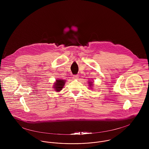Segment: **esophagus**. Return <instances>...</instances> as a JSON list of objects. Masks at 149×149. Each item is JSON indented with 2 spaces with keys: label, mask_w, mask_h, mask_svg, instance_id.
<instances>
[{
  "label": "esophagus",
  "mask_w": 149,
  "mask_h": 149,
  "mask_svg": "<svg viewBox=\"0 0 149 149\" xmlns=\"http://www.w3.org/2000/svg\"><path fill=\"white\" fill-rule=\"evenodd\" d=\"M79 78V76L76 74V75H73V79H77Z\"/></svg>",
  "instance_id": "esophagus-1"
}]
</instances>
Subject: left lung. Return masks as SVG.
<instances>
[{"label": "left lung", "instance_id": "1", "mask_svg": "<svg viewBox=\"0 0 149 149\" xmlns=\"http://www.w3.org/2000/svg\"><path fill=\"white\" fill-rule=\"evenodd\" d=\"M91 83H89V86H91L92 85V84H91Z\"/></svg>", "mask_w": 149, "mask_h": 149}]
</instances>
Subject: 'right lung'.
I'll return each mask as SVG.
<instances>
[{"label":"right lung","instance_id":"obj_1","mask_svg":"<svg viewBox=\"0 0 149 149\" xmlns=\"http://www.w3.org/2000/svg\"><path fill=\"white\" fill-rule=\"evenodd\" d=\"M65 83V81L63 80H57L56 83H55L54 85V88L56 89V91L57 92L61 91L64 87Z\"/></svg>","mask_w":149,"mask_h":149}]
</instances>
